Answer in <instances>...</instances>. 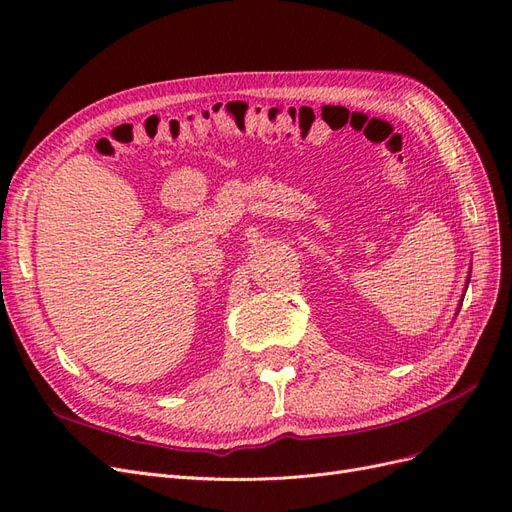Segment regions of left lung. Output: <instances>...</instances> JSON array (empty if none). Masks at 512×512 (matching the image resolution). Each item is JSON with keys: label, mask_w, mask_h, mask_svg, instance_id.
I'll list each match as a JSON object with an SVG mask.
<instances>
[{"label": "left lung", "mask_w": 512, "mask_h": 512, "mask_svg": "<svg viewBox=\"0 0 512 512\" xmlns=\"http://www.w3.org/2000/svg\"><path fill=\"white\" fill-rule=\"evenodd\" d=\"M472 273V271H470ZM468 284H470V280H466V290H468ZM466 290H463V292H466ZM463 297H466V294H461V301H463ZM457 312H459V307H457Z\"/></svg>", "instance_id": "1"}]
</instances>
